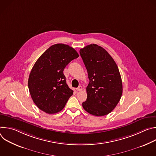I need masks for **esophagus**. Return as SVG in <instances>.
I'll return each mask as SVG.
<instances>
[{
    "label": "esophagus",
    "mask_w": 156,
    "mask_h": 156,
    "mask_svg": "<svg viewBox=\"0 0 156 156\" xmlns=\"http://www.w3.org/2000/svg\"><path fill=\"white\" fill-rule=\"evenodd\" d=\"M76 90L78 91H81L83 90V87L81 86H79L77 88H76Z\"/></svg>",
    "instance_id": "esophagus-1"
}]
</instances>
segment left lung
<instances>
[{
	"label": "left lung",
	"mask_w": 156,
	"mask_h": 156,
	"mask_svg": "<svg viewBox=\"0 0 156 156\" xmlns=\"http://www.w3.org/2000/svg\"><path fill=\"white\" fill-rule=\"evenodd\" d=\"M80 53L90 80L83 107L93 115H107L115 108L123 92L118 66L110 55L97 44L86 46Z\"/></svg>",
	"instance_id": "1"
}]
</instances>
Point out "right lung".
I'll list each match as a JSON object with an SVG mask.
<instances>
[{
  "label": "right lung",
  "mask_w": 156,
  "mask_h": 156,
  "mask_svg": "<svg viewBox=\"0 0 156 156\" xmlns=\"http://www.w3.org/2000/svg\"><path fill=\"white\" fill-rule=\"evenodd\" d=\"M78 57L73 48L56 44L37 60L29 76L28 88L39 109L53 114L64 108L73 91L66 84L63 72L66 65Z\"/></svg>",
  "instance_id": "obj_1"
}]
</instances>
